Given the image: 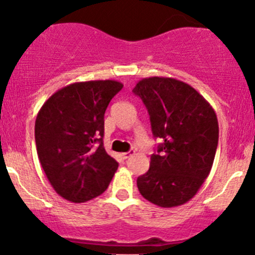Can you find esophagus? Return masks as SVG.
I'll return each mask as SVG.
<instances>
[{
    "instance_id": "obj_1",
    "label": "esophagus",
    "mask_w": 255,
    "mask_h": 255,
    "mask_svg": "<svg viewBox=\"0 0 255 255\" xmlns=\"http://www.w3.org/2000/svg\"><path fill=\"white\" fill-rule=\"evenodd\" d=\"M133 153H134V152H133V151H129V152H125V153H122V157H123V158H125V160H127V158H129V157L132 156Z\"/></svg>"
}]
</instances>
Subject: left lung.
<instances>
[{"label": "left lung", "instance_id": "1", "mask_svg": "<svg viewBox=\"0 0 255 255\" xmlns=\"http://www.w3.org/2000/svg\"><path fill=\"white\" fill-rule=\"evenodd\" d=\"M132 92L148 111L153 135L162 139L137 187L157 206L182 205L196 195L213 167L219 141L215 111L191 85L173 78H144Z\"/></svg>", "mask_w": 255, "mask_h": 255}]
</instances>
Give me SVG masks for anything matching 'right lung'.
I'll list each match as a JSON object with an SVG mask.
<instances>
[{"label": "right lung", "mask_w": 255, "mask_h": 255, "mask_svg": "<svg viewBox=\"0 0 255 255\" xmlns=\"http://www.w3.org/2000/svg\"><path fill=\"white\" fill-rule=\"evenodd\" d=\"M122 88L117 80L73 83L37 113L39 161L52 189L68 201L85 203L103 194L118 168L103 146L104 113Z\"/></svg>", "instance_id": "obj_1"}]
</instances>
